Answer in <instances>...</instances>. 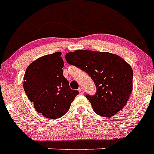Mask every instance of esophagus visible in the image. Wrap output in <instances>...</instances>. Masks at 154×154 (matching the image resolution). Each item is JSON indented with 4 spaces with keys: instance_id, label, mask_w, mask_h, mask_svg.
Instances as JSON below:
<instances>
[{
    "instance_id": "1",
    "label": "esophagus",
    "mask_w": 154,
    "mask_h": 154,
    "mask_svg": "<svg viewBox=\"0 0 154 154\" xmlns=\"http://www.w3.org/2000/svg\"><path fill=\"white\" fill-rule=\"evenodd\" d=\"M79 93H80V94H84V89H83L82 86L79 88Z\"/></svg>"
}]
</instances>
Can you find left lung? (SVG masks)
Segmentation results:
<instances>
[{
    "label": "left lung",
    "mask_w": 154,
    "mask_h": 154,
    "mask_svg": "<svg viewBox=\"0 0 154 154\" xmlns=\"http://www.w3.org/2000/svg\"><path fill=\"white\" fill-rule=\"evenodd\" d=\"M65 60L94 81L96 94L86 97L97 114L110 117L124 108L132 91L133 78L132 69L125 60L111 53L89 50L68 52Z\"/></svg>",
    "instance_id": "8db88e82"
}]
</instances>
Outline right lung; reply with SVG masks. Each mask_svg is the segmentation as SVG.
I'll list each match as a JSON object with an SVG mask.
<instances>
[{"instance_id":"add662e5","label":"right lung","mask_w":154,"mask_h":154,"mask_svg":"<svg viewBox=\"0 0 154 154\" xmlns=\"http://www.w3.org/2000/svg\"><path fill=\"white\" fill-rule=\"evenodd\" d=\"M61 52L45 55L32 62L24 75L23 87L35 110L46 118L64 116L79 94L64 77Z\"/></svg>"}]
</instances>
